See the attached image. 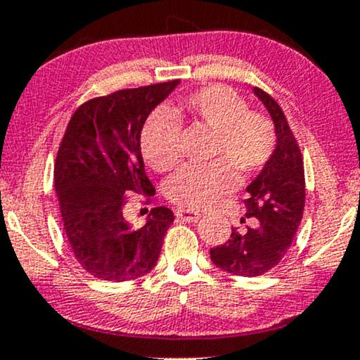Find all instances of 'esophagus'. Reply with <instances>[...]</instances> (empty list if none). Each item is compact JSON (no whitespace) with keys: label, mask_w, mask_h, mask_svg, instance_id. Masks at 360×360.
I'll return each instance as SVG.
<instances>
[{"label":"esophagus","mask_w":360,"mask_h":360,"mask_svg":"<svg viewBox=\"0 0 360 360\" xmlns=\"http://www.w3.org/2000/svg\"><path fill=\"white\" fill-rule=\"evenodd\" d=\"M175 214L176 218H180V220L184 221H197L198 218L202 217V213L195 212V210H190V208H176Z\"/></svg>","instance_id":"esophagus-1"}]
</instances>
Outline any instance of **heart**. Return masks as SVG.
<instances>
[{"mask_svg":"<svg viewBox=\"0 0 360 360\" xmlns=\"http://www.w3.org/2000/svg\"><path fill=\"white\" fill-rule=\"evenodd\" d=\"M181 114L214 132L208 165H186L167 184V197L186 208H205L228 193L236 174H258L271 160L278 146L273 120L250 110L248 102L223 84H212L180 101ZM181 125L174 112L153 110L140 134V148L155 172L174 170L181 160Z\"/></svg>","mask_w":360,"mask_h":360,"instance_id":"b5f03b06","label":"heart"}]
</instances>
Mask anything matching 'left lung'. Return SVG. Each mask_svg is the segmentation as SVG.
<instances>
[{
    "mask_svg": "<svg viewBox=\"0 0 360 360\" xmlns=\"http://www.w3.org/2000/svg\"><path fill=\"white\" fill-rule=\"evenodd\" d=\"M255 94L266 105L278 134L276 152L261 174L248 185L245 200V230L231 228L225 245L210 250L213 264L236 276H261L281 263L291 248L306 203L304 163L300 143L289 129L286 115L263 89Z\"/></svg>",
    "mask_w": 360,
    "mask_h": 360,
    "instance_id": "1",
    "label": "left lung"
}]
</instances>
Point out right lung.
Instances as JSON below:
<instances>
[{
    "instance_id": "add662e5",
    "label": "right lung",
    "mask_w": 360,
    "mask_h": 360,
    "mask_svg": "<svg viewBox=\"0 0 360 360\" xmlns=\"http://www.w3.org/2000/svg\"><path fill=\"white\" fill-rule=\"evenodd\" d=\"M179 81L120 89L81 104L69 120L54 162V188L74 258L104 281H130L155 268L174 212L152 208L134 228L125 218L127 193L150 205L155 188L140 153L148 114Z\"/></svg>"
}]
</instances>
